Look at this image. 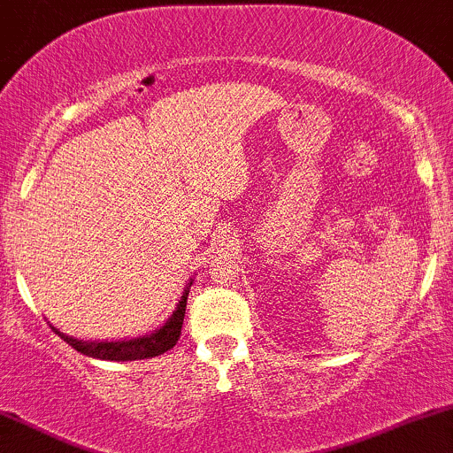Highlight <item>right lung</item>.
I'll return each instance as SVG.
<instances>
[{
	"instance_id": "add662e5",
	"label": "right lung",
	"mask_w": 453,
	"mask_h": 453,
	"mask_svg": "<svg viewBox=\"0 0 453 453\" xmlns=\"http://www.w3.org/2000/svg\"><path fill=\"white\" fill-rule=\"evenodd\" d=\"M191 280L187 283L183 296H180L176 311L168 317L164 326L159 330L150 332V334L138 336V339H127V341H78L72 336L61 334L59 330H55L57 334L64 339L67 345L74 347L76 351H81L82 356L97 357V360H114V362H127V360H147V357H155L173 349L180 336V327H183L185 319V306H187V296H189Z\"/></svg>"
}]
</instances>
